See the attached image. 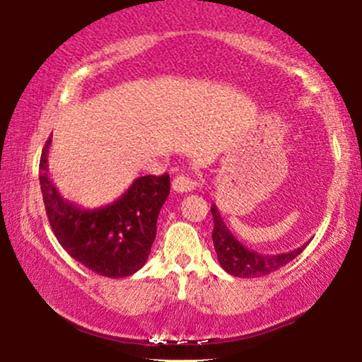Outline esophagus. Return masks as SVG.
Returning a JSON list of instances; mask_svg holds the SVG:
<instances>
[{
	"mask_svg": "<svg viewBox=\"0 0 362 362\" xmlns=\"http://www.w3.org/2000/svg\"><path fill=\"white\" fill-rule=\"evenodd\" d=\"M173 191L176 193H188V191L196 188V181L191 180L188 174H180L173 180Z\"/></svg>",
	"mask_w": 362,
	"mask_h": 362,
	"instance_id": "obj_1",
	"label": "esophagus"
}]
</instances>
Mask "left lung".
<instances>
[{"label": "left lung", "mask_w": 362, "mask_h": 362, "mask_svg": "<svg viewBox=\"0 0 362 362\" xmlns=\"http://www.w3.org/2000/svg\"><path fill=\"white\" fill-rule=\"evenodd\" d=\"M213 221V245H215L218 262L223 267V270L228 272L230 275L240 276V279H253V276L269 275L272 272L282 269L293 258H297L304 252L307 243L302 245L300 248L293 250L288 253H279V255H263V253L248 250L235 238L233 233L226 228L225 221L218 211V208L213 204L211 206Z\"/></svg>", "instance_id": "obj_1"}]
</instances>
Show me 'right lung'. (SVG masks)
Masks as SVG:
<instances>
[{
  "label": "right lung",
  "instance_id": "right-lung-1",
  "mask_svg": "<svg viewBox=\"0 0 362 362\" xmlns=\"http://www.w3.org/2000/svg\"><path fill=\"white\" fill-rule=\"evenodd\" d=\"M40 159V186L48 221L70 257L109 279H122L144 267L156 238V223L169 194V176H141L117 202L83 209L66 202L48 176V149Z\"/></svg>",
  "mask_w": 362,
  "mask_h": 362
}]
</instances>
